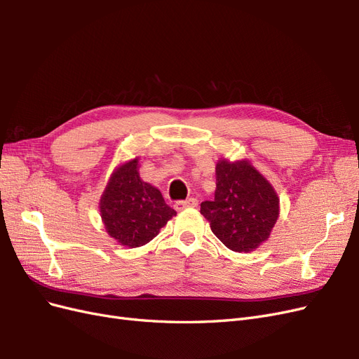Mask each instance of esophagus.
I'll list each match as a JSON object with an SVG mask.
<instances>
[{
    "instance_id": "34e87169",
    "label": "esophagus",
    "mask_w": 359,
    "mask_h": 359,
    "mask_svg": "<svg viewBox=\"0 0 359 359\" xmlns=\"http://www.w3.org/2000/svg\"><path fill=\"white\" fill-rule=\"evenodd\" d=\"M198 206V199L190 198L187 201H178L175 203V208L177 211H182V210H187V208H196Z\"/></svg>"
}]
</instances>
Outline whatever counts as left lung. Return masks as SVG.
Returning <instances> with one entry per match:
<instances>
[{
    "label": "left lung",
    "mask_w": 359,
    "mask_h": 359,
    "mask_svg": "<svg viewBox=\"0 0 359 359\" xmlns=\"http://www.w3.org/2000/svg\"><path fill=\"white\" fill-rule=\"evenodd\" d=\"M214 201L201 203L212 233L232 252L248 253L265 243L278 219L274 187L248 160L222 158L215 166Z\"/></svg>",
    "instance_id": "obj_1"
}]
</instances>
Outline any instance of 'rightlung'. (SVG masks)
Listing matches in <instances>:
<instances>
[{
  "instance_id": "obj_1",
  "label": "right lung",
  "mask_w": 359,
  "mask_h": 359,
  "mask_svg": "<svg viewBox=\"0 0 359 359\" xmlns=\"http://www.w3.org/2000/svg\"><path fill=\"white\" fill-rule=\"evenodd\" d=\"M106 232L121 245H145L158 235L177 211L163 199L158 189L140 180L139 158L118 166L100 199Z\"/></svg>"
}]
</instances>
